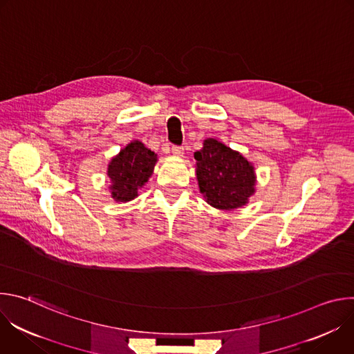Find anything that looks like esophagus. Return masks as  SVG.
<instances>
[{
    "mask_svg": "<svg viewBox=\"0 0 354 354\" xmlns=\"http://www.w3.org/2000/svg\"><path fill=\"white\" fill-rule=\"evenodd\" d=\"M171 151H172V154H174V156H176V157H180V156L183 154V147H178V145H174Z\"/></svg>",
    "mask_w": 354,
    "mask_h": 354,
    "instance_id": "obj_1",
    "label": "esophagus"
}]
</instances>
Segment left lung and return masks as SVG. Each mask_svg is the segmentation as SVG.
<instances>
[{"label": "left lung", "instance_id": "obj_1", "mask_svg": "<svg viewBox=\"0 0 354 354\" xmlns=\"http://www.w3.org/2000/svg\"><path fill=\"white\" fill-rule=\"evenodd\" d=\"M200 193L218 210L245 206L255 193V168L238 151L216 138H207L194 153Z\"/></svg>", "mask_w": 354, "mask_h": 354}]
</instances>
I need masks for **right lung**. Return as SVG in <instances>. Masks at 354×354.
<instances>
[{"mask_svg": "<svg viewBox=\"0 0 354 354\" xmlns=\"http://www.w3.org/2000/svg\"><path fill=\"white\" fill-rule=\"evenodd\" d=\"M157 161V154L138 140L120 149V153L108 165L112 198L126 203L137 197L138 189L153 175Z\"/></svg>", "mask_w": 354, "mask_h": 354, "instance_id": "add662e5", "label": "right lung"}]
</instances>
